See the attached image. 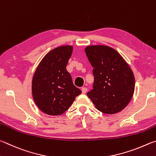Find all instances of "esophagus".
Returning a JSON list of instances; mask_svg holds the SVG:
<instances>
[{
  "label": "esophagus",
  "mask_w": 156,
  "mask_h": 156,
  "mask_svg": "<svg viewBox=\"0 0 156 156\" xmlns=\"http://www.w3.org/2000/svg\"><path fill=\"white\" fill-rule=\"evenodd\" d=\"M82 93H83V94H84V93H86V92L87 91V89L86 87H83L82 88Z\"/></svg>",
  "instance_id": "34e87169"
}]
</instances>
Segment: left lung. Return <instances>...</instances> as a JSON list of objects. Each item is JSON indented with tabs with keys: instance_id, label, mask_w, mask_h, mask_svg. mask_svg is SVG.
Here are the masks:
<instances>
[{
	"instance_id": "left-lung-1",
	"label": "left lung",
	"mask_w": 156,
	"mask_h": 156,
	"mask_svg": "<svg viewBox=\"0 0 156 156\" xmlns=\"http://www.w3.org/2000/svg\"><path fill=\"white\" fill-rule=\"evenodd\" d=\"M93 67V89L87 93L96 108L112 115L127 106L134 95V75L122 56L112 48L94 45L85 48Z\"/></svg>"
}]
</instances>
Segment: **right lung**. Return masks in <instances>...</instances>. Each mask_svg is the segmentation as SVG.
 Returning a JSON list of instances; mask_svg holds the SVG:
<instances>
[{
  "label": "right lung",
  "mask_w": 156,
  "mask_h": 156,
  "mask_svg": "<svg viewBox=\"0 0 156 156\" xmlns=\"http://www.w3.org/2000/svg\"><path fill=\"white\" fill-rule=\"evenodd\" d=\"M70 45L55 48L39 63L32 80V95L39 110L52 116L61 115L82 93L73 85L66 69L72 56Z\"/></svg>",
  "instance_id": "1"
}]
</instances>
